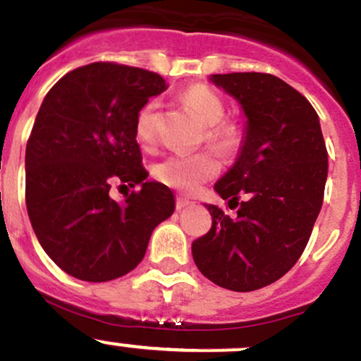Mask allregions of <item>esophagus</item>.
<instances>
[{"instance_id": "34e87169", "label": "esophagus", "mask_w": 361, "mask_h": 361, "mask_svg": "<svg viewBox=\"0 0 361 361\" xmlns=\"http://www.w3.org/2000/svg\"><path fill=\"white\" fill-rule=\"evenodd\" d=\"M188 206H192V201H188V199H183V197L176 199V209H178V212L188 208Z\"/></svg>"}]
</instances>
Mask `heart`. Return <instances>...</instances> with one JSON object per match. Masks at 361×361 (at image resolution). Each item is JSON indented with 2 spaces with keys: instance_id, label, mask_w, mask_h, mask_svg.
I'll return each mask as SVG.
<instances>
[{
  "instance_id": "1",
  "label": "heart",
  "mask_w": 361,
  "mask_h": 361,
  "mask_svg": "<svg viewBox=\"0 0 361 361\" xmlns=\"http://www.w3.org/2000/svg\"><path fill=\"white\" fill-rule=\"evenodd\" d=\"M181 100L194 111L199 120L206 125V141L222 153H231L240 146L241 132L238 125L224 121L226 106L222 99L208 86H190L181 93ZM157 109L159 102L149 100L135 118V137L141 145H152L157 132ZM220 164L212 153L197 155H174L166 157L153 167V174L160 183L181 192H194L202 181L216 176Z\"/></svg>"
}]
</instances>
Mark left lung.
I'll return each instance as SVG.
<instances>
[{
	"label": "left lung",
	"instance_id": "left-lung-1",
	"mask_svg": "<svg viewBox=\"0 0 361 361\" xmlns=\"http://www.w3.org/2000/svg\"><path fill=\"white\" fill-rule=\"evenodd\" d=\"M209 80L236 99L247 118L236 162L215 183L229 208L240 206L231 219L204 204L212 229L192 243V255L220 288L255 291L288 274L305 250L323 206L326 146L314 107L279 77L234 72Z\"/></svg>",
	"mask_w": 361,
	"mask_h": 361
}]
</instances>
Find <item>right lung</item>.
Listing matches in <instances>:
<instances>
[{"label": "right lung", "mask_w": 361, "mask_h": 361, "mask_svg": "<svg viewBox=\"0 0 361 361\" xmlns=\"http://www.w3.org/2000/svg\"><path fill=\"white\" fill-rule=\"evenodd\" d=\"M167 90L159 73L92 63L45 95L26 145V208L45 254L72 277L107 282L142 261L153 229L174 212L166 185L148 181L135 118ZM114 180L139 184L123 203Z\"/></svg>", "instance_id": "right-lung-1"}]
</instances>
